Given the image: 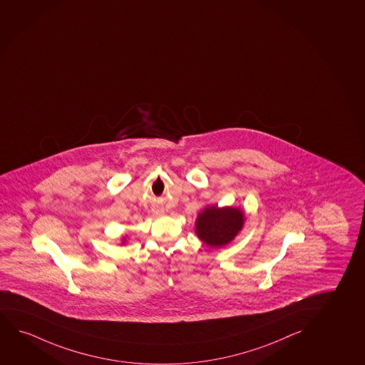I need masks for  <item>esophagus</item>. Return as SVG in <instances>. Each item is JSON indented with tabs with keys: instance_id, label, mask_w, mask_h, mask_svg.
<instances>
[{
	"instance_id": "34e87169",
	"label": "esophagus",
	"mask_w": 365,
	"mask_h": 365,
	"mask_svg": "<svg viewBox=\"0 0 365 365\" xmlns=\"http://www.w3.org/2000/svg\"><path fill=\"white\" fill-rule=\"evenodd\" d=\"M152 212L153 215H155V216H160V215H163V212H164V210H163L162 207L157 206V207L152 208Z\"/></svg>"
}]
</instances>
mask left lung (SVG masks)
Masks as SVG:
<instances>
[{"instance_id": "obj_1", "label": "left lung", "mask_w": 365, "mask_h": 365, "mask_svg": "<svg viewBox=\"0 0 365 365\" xmlns=\"http://www.w3.org/2000/svg\"><path fill=\"white\" fill-rule=\"evenodd\" d=\"M245 226V211L240 207L206 206L195 221V233L211 248L230 245Z\"/></svg>"}]
</instances>
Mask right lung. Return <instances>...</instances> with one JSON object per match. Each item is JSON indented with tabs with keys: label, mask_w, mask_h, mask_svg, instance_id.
<instances>
[{
	"label": "right lung",
	"mask_w": 365,
	"mask_h": 365,
	"mask_svg": "<svg viewBox=\"0 0 365 365\" xmlns=\"http://www.w3.org/2000/svg\"><path fill=\"white\" fill-rule=\"evenodd\" d=\"M125 237H122V245H125Z\"/></svg>",
	"instance_id": "add662e5"
}]
</instances>
